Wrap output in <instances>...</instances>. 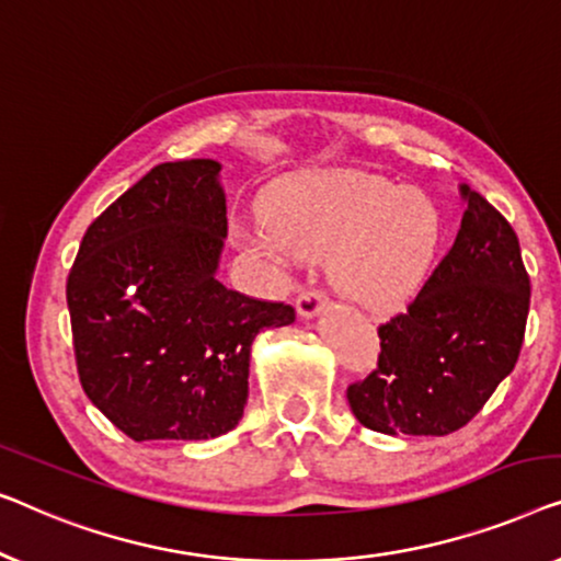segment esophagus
I'll use <instances>...</instances> for the list:
<instances>
[{
  "mask_svg": "<svg viewBox=\"0 0 561 561\" xmlns=\"http://www.w3.org/2000/svg\"><path fill=\"white\" fill-rule=\"evenodd\" d=\"M325 305H328L325 291H320V289H302V291H299V297H297V314H299V318L310 320Z\"/></svg>",
  "mask_w": 561,
  "mask_h": 561,
  "instance_id": "1",
  "label": "esophagus"
}]
</instances>
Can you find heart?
<instances>
[{"label":"heart","mask_w":561,"mask_h":561,"mask_svg":"<svg viewBox=\"0 0 561 561\" xmlns=\"http://www.w3.org/2000/svg\"><path fill=\"white\" fill-rule=\"evenodd\" d=\"M251 239L284 264L328 259L330 282L370 312L401 310L427 282L442 241L430 195L370 172L291 180L270 201Z\"/></svg>","instance_id":"b5f03b06"}]
</instances>
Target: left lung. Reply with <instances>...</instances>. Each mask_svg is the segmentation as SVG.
<instances>
[{
	"mask_svg": "<svg viewBox=\"0 0 561 561\" xmlns=\"http://www.w3.org/2000/svg\"><path fill=\"white\" fill-rule=\"evenodd\" d=\"M468 208L453 249L407 312L378 328L376 370L348 386L363 427L445 437L465 427L514 370L528 318L526 266L514 228L460 185Z\"/></svg>",
	"mask_w": 561,
	"mask_h": 561,
	"instance_id": "obj_1",
	"label": "left lung"
}]
</instances>
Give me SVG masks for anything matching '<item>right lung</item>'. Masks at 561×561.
<instances>
[{"label": "right lung", "mask_w": 561, "mask_h": 561, "mask_svg": "<svg viewBox=\"0 0 561 561\" xmlns=\"http://www.w3.org/2000/svg\"><path fill=\"white\" fill-rule=\"evenodd\" d=\"M216 160L157 164L85 231L68 310L85 397L134 442L213 439L249 397L251 343L295 322L216 279L228 233Z\"/></svg>", "instance_id": "1"}]
</instances>
